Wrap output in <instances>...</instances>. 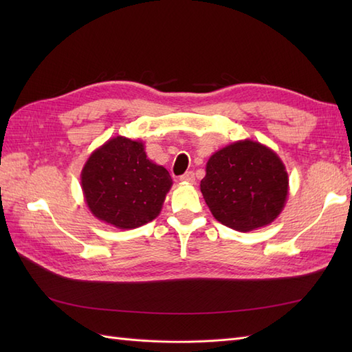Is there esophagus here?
Instances as JSON below:
<instances>
[{"mask_svg": "<svg viewBox=\"0 0 352 352\" xmlns=\"http://www.w3.org/2000/svg\"><path fill=\"white\" fill-rule=\"evenodd\" d=\"M180 182L182 183H188V184L195 183V174H193V172H186V174H183L180 177Z\"/></svg>", "mask_w": 352, "mask_h": 352, "instance_id": "1", "label": "esophagus"}]
</instances>
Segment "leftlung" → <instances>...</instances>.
I'll list each match as a JSON object with an SVG mask.
<instances>
[{
    "instance_id": "left-lung-1",
    "label": "left lung",
    "mask_w": 352,
    "mask_h": 352,
    "mask_svg": "<svg viewBox=\"0 0 352 352\" xmlns=\"http://www.w3.org/2000/svg\"><path fill=\"white\" fill-rule=\"evenodd\" d=\"M199 186L214 219L246 233L278 218L287 199L289 175L271 148L245 139L208 159Z\"/></svg>"
}]
</instances>
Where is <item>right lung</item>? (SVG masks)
<instances>
[{"label": "right lung", "mask_w": 352, "mask_h": 352, "mask_svg": "<svg viewBox=\"0 0 352 352\" xmlns=\"http://www.w3.org/2000/svg\"><path fill=\"white\" fill-rule=\"evenodd\" d=\"M170 186L169 172L148 159L144 142L124 136L111 138L96 148L81 170L89 210L121 230L155 219Z\"/></svg>", "instance_id": "1"}]
</instances>
